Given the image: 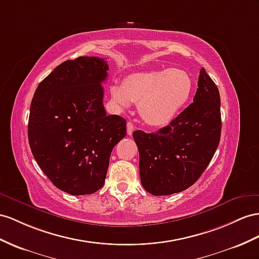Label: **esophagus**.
Returning a JSON list of instances; mask_svg holds the SVG:
<instances>
[{
	"label": "esophagus",
	"instance_id": "obj_1",
	"mask_svg": "<svg viewBox=\"0 0 259 259\" xmlns=\"http://www.w3.org/2000/svg\"><path fill=\"white\" fill-rule=\"evenodd\" d=\"M134 131H135V125H134V123H132V122H128V123H127V134H128L129 136H131L132 134H134Z\"/></svg>",
	"mask_w": 259,
	"mask_h": 259
}]
</instances>
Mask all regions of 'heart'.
Instances as JSON below:
<instances>
[{"instance_id": "b5f03b06", "label": "heart", "mask_w": 259, "mask_h": 259, "mask_svg": "<svg viewBox=\"0 0 259 259\" xmlns=\"http://www.w3.org/2000/svg\"><path fill=\"white\" fill-rule=\"evenodd\" d=\"M194 81L186 71L165 69L138 72L114 84L110 96L119 108H129L139 103V114L152 127L168 124L189 101Z\"/></svg>"}]
</instances>
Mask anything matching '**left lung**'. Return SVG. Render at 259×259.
Returning a JSON list of instances; mask_svg holds the SVG:
<instances>
[{"mask_svg":"<svg viewBox=\"0 0 259 259\" xmlns=\"http://www.w3.org/2000/svg\"><path fill=\"white\" fill-rule=\"evenodd\" d=\"M221 99L202 68L194 103L153 134L134 132L143 188L154 196L181 193L198 181L221 138Z\"/></svg>","mask_w":259,"mask_h":259,"instance_id":"obj_1","label":"left lung"}]
</instances>
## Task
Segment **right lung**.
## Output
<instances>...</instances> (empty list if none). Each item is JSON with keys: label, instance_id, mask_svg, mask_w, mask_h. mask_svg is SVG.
<instances>
[{"label": "right lung", "instance_id": "1", "mask_svg": "<svg viewBox=\"0 0 259 259\" xmlns=\"http://www.w3.org/2000/svg\"><path fill=\"white\" fill-rule=\"evenodd\" d=\"M108 69L98 57L66 60L39 83L30 104L31 153L51 183L73 196L104 186L111 151L127 134L124 119L104 108Z\"/></svg>", "mask_w": 259, "mask_h": 259}]
</instances>
